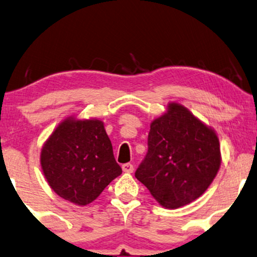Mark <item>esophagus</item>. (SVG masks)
I'll list each match as a JSON object with an SVG mask.
<instances>
[{
    "label": "esophagus",
    "instance_id": "esophagus-1",
    "mask_svg": "<svg viewBox=\"0 0 257 257\" xmlns=\"http://www.w3.org/2000/svg\"><path fill=\"white\" fill-rule=\"evenodd\" d=\"M122 170L125 173H132L134 172V164H131V163H125V164H122Z\"/></svg>",
    "mask_w": 257,
    "mask_h": 257
}]
</instances>
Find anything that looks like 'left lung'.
Segmentation results:
<instances>
[{
	"label": "left lung",
	"mask_w": 257,
	"mask_h": 257,
	"mask_svg": "<svg viewBox=\"0 0 257 257\" xmlns=\"http://www.w3.org/2000/svg\"><path fill=\"white\" fill-rule=\"evenodd\" d=\"M220 167L219 139L213 130L179 103L151 122L148 153L135 176L163 207L198 199Z\"/></svg>",
	"instance_id": "obj_1"
}]
</instances>
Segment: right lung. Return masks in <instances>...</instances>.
I'll return each mask as SVG.
<instances>
[{
	"mask_svg": "<svg viewBox=\"0 0 257 257\" xmlns=\"http://www.w3.org/2000/svg\"><path fill=\"white\" fill-rule=\"evenodd\" d=\"M41 168L51 188L76 205L94 201L122 173L103 122L66 119L47 139Z\"/></svg>",
	"mask_w": 257,
	"mask_h": 257,
	"instance_id": "add662e5",
	"label": "right lung"
}]
</instances>
